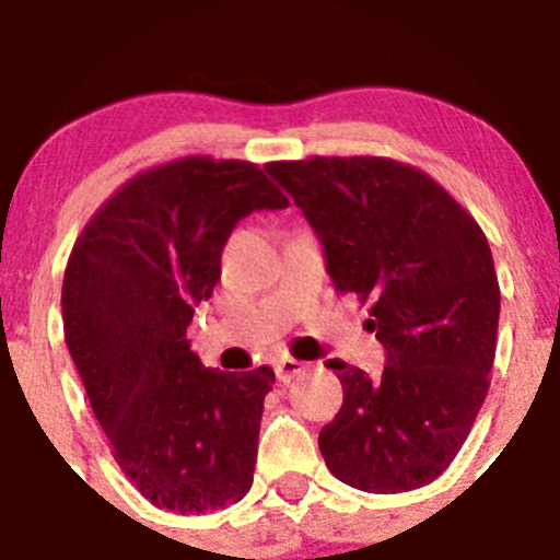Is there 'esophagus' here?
Instances as JSON below:
<instances>
[{"label":"esophagus","instance_id":"1","mask_svg":"<svg viewBox=\"0 0 560 560\" xmlns=\"http://www.w3.org/2000/svg\"><path fill=\"white\" fill-rule=\"evenodd\" d=\"M308 368L311 364L298 362V359H292V357H284L276 362V378H279L281 384H290V381H295L298 375H303Z\"/></svg>","mask_w":560,"mask_h":560}]
</instances>
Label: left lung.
<instances>
[{
	"label": "left lung",
	"instance_id": "left-lung-1",
	"mask_svg": "<svg viewBox=\"0 0 560 560\" xmlns=\"http://www.w3.org/2000/svg\"><path fill=\"white\" fill-rule=\"evenodd\" d=\"M322 238L335 290L370 305L381 381L343 362V405L319 432L329 472L370 493L427 486L462 451L491 386L499 279L475 217L410 163L378 155L265 166Z\"/></svg>",
	"mask_w": 560,
	"mask_h": 560
}]
</instances>
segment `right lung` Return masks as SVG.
Masks as SVG:
<instances>
[{
	"label": "right lung",
	"instance_id": "right-lung-1",
	"mask_svg": "<svg viewBox=\"0 0 560 560\" xmlns=\"http://www.w3.org/2000/svg\"><path fill=\"white\" fill-rule=\"evenodd\" d=\"M284 206L257 163L187 155L131 176L74 241L63 338L112 456L155 508L209 513L252 488L276 375L203 368L187 325L235 222Z\"/></svg>",
	"mask_w": 560,
	"mask_h": 560
}]
</instances>
